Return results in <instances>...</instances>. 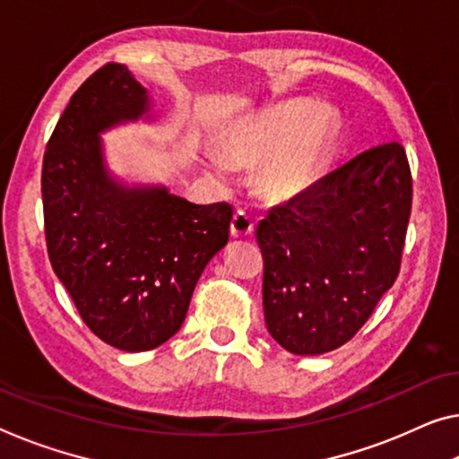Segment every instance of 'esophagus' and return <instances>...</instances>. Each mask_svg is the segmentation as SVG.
I'll return each mask as SVG.
<instances>
[{"label":"esophagus","mask_w":459,"mask_h":459,"mask_svg":"<svg viewBox=\"0 0 459 459\" xmlns=\"http://www.w3.org/2000/svg\"><path fill=\"white\" fill-rule=\"evenodd\" d=\"M230 231H231V236H234V238H248V236H252L254 223L250 220V215H246L244 211H238V213L234 215V220H231Z\"/></svg>","instance_id":"obj_1"}]
</instances>
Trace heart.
Instances as JSON below:
<instances>
[{"label": "heart", "instance_id": "heart-1", "mask_svg": "<svg viewBox=\"0 0 459 459\" xmlns=\"http://www.w3.org/2000/svg\"><path fill=\"white\" fill-rule=\"evenodd\" d=\"M336 117L312 102H293L254 118L231 139L228 156L209 152V161L220 174L231 170V161L274 160L264 170V186L274 196H293L312 185L333 143Z\"/></svg>", "mask_w": 459, "mask_h": 459}]
</instances>
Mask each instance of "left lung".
<instances>
[{
    "label": "left lung",
    "instance_id": "left-lung-1",
    "mask_svg": "<svg viewBox=\"0 0 459 459\" xmlns=\"http://www.w3.org/2000/svg\"><path fill=\"white\" fill-rule=\"evenodd\" d=\"M411 209V164L392 141L258 223L264 322L281 347L322 355L361 330L398 277Z\"/></svg>",
    "mask_w": 459,
    "mask_h": 459
}]
</instances>
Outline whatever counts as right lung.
Returning <instances> with one entry per match:
<instances>
[{
    "label": "right lung",
    "mask_w": 459,
    "mask_h": 459,
    "mask_svg": "<svg viewBox=\"0 0 459 459\" xmlns=\"http://www.w3.org/2000/svg\"><path fill=\"white\" fill-rule=\"evenodd\" d=\"M121 63L91 74L63 110L42 158L48 260L86 326L137 352L178 333L195 285L230 238L231 205H195L166 188L108 178L98 133L147 112Z\"/></svg>",
    "instance_id": "right-lung-1"
}]
</instances>
